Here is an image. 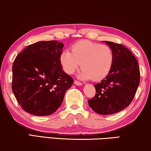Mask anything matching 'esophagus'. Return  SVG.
Here are the masks:
<instances>
[{
    "instance_id": "obj_1",
    "label": "esophagus",
    "mask_w": 151,
    "mask_h": 151,
    "mask_svg": "<svg viewBox=\"0 0 151 151\" xmlns=\"http://www.w3.org/2000/svg\"><path fill=\"white\" fill-rule=\"evenodd\" d=\"M74 84L76 85V86H81V85H82V83L80 82V81H78L75 80V81H74Z\"/></svg>"
}]
</instances>
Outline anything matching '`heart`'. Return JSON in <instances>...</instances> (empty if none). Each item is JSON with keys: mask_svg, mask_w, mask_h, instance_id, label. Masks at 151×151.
<instances>
[{"mask_svg": "<svg viewBox=\"0 0 151 151\" xmlns=\"http://www.w3.org/2000/svg\"><path fill=\"white\" fill-rule=\"evenodd\" d=\"M61 65L68 74H72L81 66L79 75L82 80L100 81L112 70L114 55L112 48L89 40H81L71 46V51L65 49L59 57Z\"/></svg>", "mask_w": 151, "mask_h": 151, "instance_id": "b5f03b06", "label": "heart"}]
</instances>
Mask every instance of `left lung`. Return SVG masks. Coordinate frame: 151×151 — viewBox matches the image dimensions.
I'll list each match as a JSON object with an SVG mask.
<instances>
[{
	"instance_id": "left-lung-1",
	"label": "left lung",
	"mask_w": 151,
	"mask_h": 151,
	"mask_svg": "<svg viewBox=\"0 0 151 151\" xmlns=\"http://www.w3.org/2000/svg\"><path fill=\"white\" fill-rule=\"evenodd\" d=\"M113 50L114 61L110 73L94 85L96 95L89 100L90 108L99 114L117 113L130 104L140 83L137 59L124 46L104 41Z\"/></svg>"
}]
</instances>
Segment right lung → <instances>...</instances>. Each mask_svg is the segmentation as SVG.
I'll return each mask as SVG.
<instances>
[{
	"mask_svg": "<svg viewBox=\"0 0 151 151\" xmlns=\"http://www.w3.org/2000/svg\"><path fill=\"white\" fill-rule=\"evenodd\" d=\"M63 46L55 40L39 41L27 46L16 57L12 90L25 112L47 116L61 106L73 82L59 60Z\"/></svg>",
	"mask_w": 151,
	"mask_h": 151,
	"instance_id": "obj_1",
	"label": "right lung"
}]
</instances>
